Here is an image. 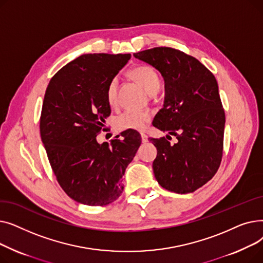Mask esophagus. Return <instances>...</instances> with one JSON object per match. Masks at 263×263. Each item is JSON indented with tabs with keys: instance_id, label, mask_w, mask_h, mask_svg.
<instances>
[{
	"instance_id": "esophagus-1",
	"label": "esophagus",
	"mask_w": 263,
	"mask_h": 263,
	"mask_svg": "<svg viewBox=\"0 0 263 263\" xmlns=\"http://www.w3.org/2000/svg\"><path fill=\"white\" fill-rule=\"evenodd\" d=\"M141 137H142V142L143 143H147L148 142V137L145 133H141Z\"/></svg>"
}]
</instances>
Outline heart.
<instances>
[{"label": "heart", "mask_w": 263, "mask_h": 263, "mask_svg": "<svg viewBox=\"0 0 263 263\" xmlns=\"http://www.w3.org/2000/svg\"><path fill=\"white\" fill-rule=\"evenodd\" d=\"M131 76L149 95H155L160 89L161 80L158 72L153 67L145 65L137 66L131 70ZM118 83V78L114 77L107 85L106 99L110 105H115L117 102ZM150 118L151 114L147 110L127 109L115 117L114 127L117 131H140L145 129Z\"/></svg>", "instance_id": "heart-1"}]
</instances>
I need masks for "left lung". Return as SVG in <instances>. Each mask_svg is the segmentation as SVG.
Segmentation results:
<instances>
[{
	"instance_id": "8db88e82",
	"label": "left lung",
	"mask_w": 263,
	"mask_h": 263,
	"mask_svg": "<svg viewBox=\"0 0 263 263\" xmlns=\"http://www.w3.org/2000/svg\"><path fill=\"white\" fill-rule=\"evenodd\" d=\"M133 55L161 72L165 98L154 126L178 140L173 145L165 137L150 139L158 150L157 181L178 194L194 192L211 180L223 156L225 112L216 79L198 60L173 48Z\"/></svg>"
}]
</instances>
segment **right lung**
Segmentation results:
<instances>
[{"label": "right lung", "mask_w": 263, "mask_h": 263, "mask_svg": "<svg viewBox=\"0 0 263 263\" xmlns=\"http://www.w3.org/2000/svg\"><path fill=\"white\" fill-rule=\"evenodd\" d=\"M131 54H83L50 80L40 135L55 177L66 194L87 205H106L122 193L120 179L141 145L139 135L98 144L110 114L106 88ZM104 130V129H103Z\"/></svg>", "instance_id": "right-lung-1"}]
</instances>
